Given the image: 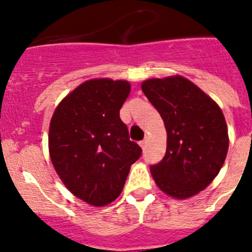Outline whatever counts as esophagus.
<instances>
[{
    "label": "esophagus",
    "instance_id": "esophagus-1",
    "mask_svg": "<svg viewBox=\"0 0 252 252\" xmlns=\"http://www.w3.org/2000/svg\"><path fill=\"white\" fill-rule=\"evenodd\" d=\"M139 144H140V146H141L142 149L146 148V140H142V141H140Z\"/></svg>",
    "mask_w": 252,
    "mask_h": 252
}]
</instances>
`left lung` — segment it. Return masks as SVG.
<instances>
[{"mask_svg":"<svg viewBox=\"0 0 252 252\" xmlns=\"http://www.w3.org/2000/svg\"><path fill=\"white\" fill-rule=\"evenodd\" d=\"M142 92L161 116L166 128V153L150 165L162 192L186 199L212 183L227 150L228 132L218 104L186 78L149 79Z\"/></svg>","mask_w":252,"mask_h":252,"instance_id":"obj_1","label":"left lung"}]
</instances>
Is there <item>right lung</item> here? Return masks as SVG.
<instances>
[{"instance_id": "right-lung-1", "label": "right lung", "mask_w": 252, "mask_h": 252, "mask_svg": "<svg viewBox=\"0 0 252 252\" xmlns=\"http://www.w3.org/2000/svg\"><path fill=\"white\" fill-rule=\"evenodd\" d=\"M130 83L92 79L57 107L49 128V153L64 186L95 207L111 203L125 186L141 148L130 140L120 110Z\"/></svg>"}]
</instances>
